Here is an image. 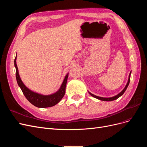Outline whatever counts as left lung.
Listing matches in <instances>:
<instances>
[{
  "mask_svg": "<svg viewBox=\"0 0 147 147\" xmlns=\"http://www.w3.org/2000/svg\"><path fill=\"white\" fill-rule=\"evenodd\" d=\"M131 74V72H130L129 75L128 80H127V83H126V84L125 87L124 88V89H123V90L121 92H120L119 93H118V94H117L116 96H113V97H99V96H96V95H94V94H92V93H91L90 92H89V94H90L91 96H92V97H95V98H96V99H99V100H103V101H112V100H116V99H117L118 98H119V97L120 96H121L124 94V92L126 91V89H127V86H128V85H129V82H130Z\"/></svg>",
  "mask_w": 147,
  "mask_h": 147,
  "instance_id": "left-lung-1",
  "label": "left lung"
}]
</instances>
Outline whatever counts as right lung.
<instances>
[{"mask_svg": "<svg viewBox=\"0 0 147 147\" xmlns=\"http://www.w3.org/2000/svg\"><path fill=\"white\" fill-rule=\"evenodd\" d=\"M14 65L16 69V78L18 84L21 88L22 92H23L26 98L32 105L38 108L50 107H53L56 105L57 103H59L61 100L63 99L65 94V86L69 76V73L65 75L64 80L58 90L53 93V94L44 95L30 90L22 82L16 64V56L14 61Z\"/></svg>", "mask_w": 147, "mask_h": 147, "instance_id": "right-lung-1", "label": "right lung"}]
</instances>
